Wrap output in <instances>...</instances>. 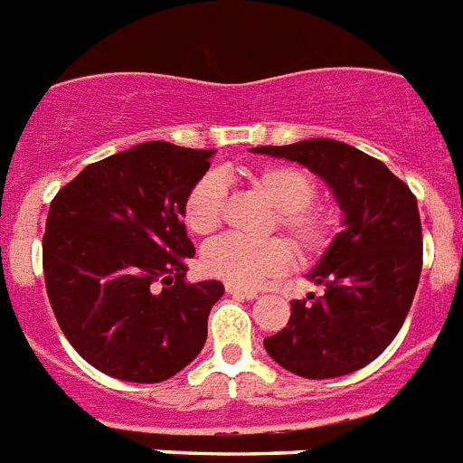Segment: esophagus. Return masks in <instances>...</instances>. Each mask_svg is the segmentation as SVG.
<instances>
[{"instance_id":"1","label":"esophagus","mask_w":463,"mask_h":463,"mask_svg":"<svg viewBox=\"0 0 463 463\" xmlns=\"http://www.w3.org/2000/svg\"><path fill=\"white\" fill-rule=\"evenodd\" d=\"M225 291H228L231 297H235V298H247V301H251V298L259 297V291H254V289H240V287H232V285L225 287Z\"/></svg>"}]
</instances>
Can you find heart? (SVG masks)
Here are the masks:
<instances>
[{"label":"heart","mask_w":463,"mask_h":463,"mask_svg":"<svg viewBox=\"0 0 463 463\" xmlns=\"http://www.w3.org/2000/svg\"><path fill=\"white\" fill-rule=\"evenodd\" d=\"M275 207L273 225L287 231L301 256L313 259L327 250L336 232L332 209L316 204L313 178L291 165H266L250 176ZM225 185L219 174L202 176L184 202V221L195 235H212L223 221ZM294 263V250L285 240H244L235 235L213 240L202 251V266L212 278L240 289H254L268 278L285 273Z\"/></svg>","instance_id":"heart-1"}]
</instances>
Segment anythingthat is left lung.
Returning a JSON list of instances; mask_svg holds the SVG:
<instances>
[{
  "mask_svg": "<svg viewBox=\"0 0 463 463\" xmlns=\"http://www.w3.org/2000/svg\"><path fill=\"white\" fill-rule=\"evenodd\" d=\"M251 150L308 166L344 212V231L308 273L322 294L291 301L287 327L263 345L306 379L351 374L386 351L410 313L423 254L417 197L382 159L348 143L310 138Z\"/></svg>",
  "mask_w": 463,
  "mask_h": 463,
  "instance_id": "1",
  "label": "left lung"
}]
</instances>
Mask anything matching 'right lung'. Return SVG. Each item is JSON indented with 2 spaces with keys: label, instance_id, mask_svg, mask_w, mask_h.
<instances>
[{
  "label": "right lung",
  "instance_id": "1",
  "mask_svg": "<svg viewBox=\"0 0 463 463\" xmlns=\"http://www.w3.org/2000/svg\"><path fill=\"white\" fill-rule=\"evenodd\" d=\"M213 150L150 141L84 166L53 197L42 240L53 316L89 364L122 382H165L207 341L223 297L185 282L195 256L184 223Z\"/></svg>",
  "mask_w": 463,
  "mask_h": 463
}]
</instances>
